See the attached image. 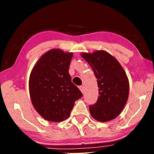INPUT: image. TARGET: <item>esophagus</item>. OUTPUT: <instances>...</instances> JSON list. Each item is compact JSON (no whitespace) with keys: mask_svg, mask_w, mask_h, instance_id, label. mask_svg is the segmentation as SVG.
I'll return each mask as SVG.
<instances>
[{"mask_svg":"<svg viewBox=\"0 0 154 154\" xmlns=\"http://www.w3.org/2000/svg\"><path fill=\"white\" fill-rule=\"evenodd\" d=\"M79 89L81 90V92L83 93V91H84V87L82 86V85H81V86H79Z\"/></svg>","mask_w":154,"mask_h":154,"instance_id":"1","label":"esophagus"}]
</instances>
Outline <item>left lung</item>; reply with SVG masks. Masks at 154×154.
I'll use <instances>...</instances> for the list:
<instances>
[{
  "label": "left lung",
  "mask_w": 154,
  "mask_h": 154,
  "mask_svg": "<svg viewBox=\"0 0 154 154\" xmlns=\"http://www.w3.org/2000/svg\"><path fill=\"white\" fill-rule=\"evenodd\" d=\"M97 79L99 96L90 105L91 116L97 121L112 120L120 114L127 102L129 82L124 70L113 56L103 50L82 53Z\"/></svg>",
  "instance_id": "left-lung-1"
}]
</instances>
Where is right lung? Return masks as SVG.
<instances>
[{
	"instance_id": "right-lung-1",
	"label": "right lung",
	"mask_w": 154,
	"mask_h": 154,
	"mask_svg": "<svg viewBox=\"0 0 154 154\" xmlns=\"http://www.w3.org/2000/svg\"><path fill=\"white\" fill-rule=\"evenodd\" d=\"M72 58V53L51 49L41 57L31 72V100L46 120L60 122L69 118L75 102L83 95L69 73Z\"/></svg>"
}]
</instances>
